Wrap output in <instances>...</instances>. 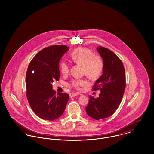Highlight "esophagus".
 I'll use <instances>...</instances> for the list:
<instances>
[{"label":"esophagus","mask_w":154,"mask_h":154,"mask_svg":"<svg viewBox=\"0 0 154 154\" xmlns=\"http://www.w3.org/2000/svg\"><path fill=\"white\" fill-rule=\"evenodd\" d=\"M77 95H78V94L75 93H69V97H75V96H76Z\"/></svg>","instance_id":"1"}]
</instances>
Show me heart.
<instances>
[{
	"label": "heart",
	"instance_id": "1",
	"mask_svg": "<svg viewBox=\"0 0 154 154\" xmlns=\"http://www.w3.org/2000/svg\"><path fill=\"white\" fill-rule=\"evenodd\" d=\"M73 62L82 65L83 72L91 78H97L102 73L104 63L99 55H94L92 51L86 48H78L73 50L70 54ZM62 73L66 75L69 72V65L66 62H62L60 65ZM88 82L83 79L73 80L70 86L80 90L82 87L86 86Z\"/></svg>",
	"mask_w": 154,
	"mask_h": 154
}]
</instances>
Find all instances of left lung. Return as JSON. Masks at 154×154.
<instances>
[{"label":"left lung","instance_id":"obj_1","mask_svg":"<svg viewBox=\"0 0 154 154\" xmlns=\"http://www.w3.org/2000/svg\"><path fill=\"white\" fill-rule=\"evenodd\" d=\"M97 50L102 57L104 69L93 91L101 92L97 98L89 96L86 111L93 119L100 120L110 117L119 107L125 89V73L123 62L113 51L100 46Z\"/></svg>","mask_w":154,"mask_h":154}]
</instances>
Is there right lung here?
I'll return each instance as SVG.
<instances>
[{"mask_svg":"<svg viewBox=\"0 0 154 154\" xmlns=\"http://www.w3.org/2000/svg\"><path fill=\"white\" fill-rule=\"evenodd\" d=\"M66 45H55L38 52L29 63L26 76L27 98L31 109L40 118L54 120L64 112L69 94L56 93L52 89L55 81H59V62L68 51Z\"/></svg>","mask_w":154,"mask_h":154,"instance_id":"right-lung-1","label":"right lung"}]
</instances>
